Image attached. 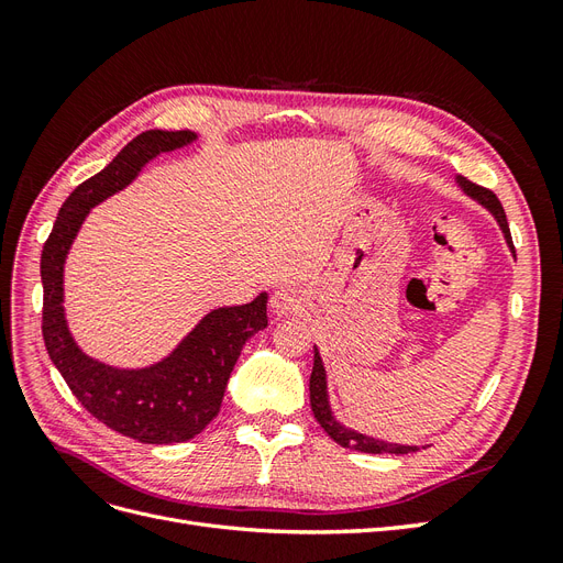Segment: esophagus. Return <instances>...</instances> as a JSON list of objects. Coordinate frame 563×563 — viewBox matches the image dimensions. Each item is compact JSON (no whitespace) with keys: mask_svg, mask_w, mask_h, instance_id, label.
<instances>
[{"mask_svg":"<svg viewBox=\"0 0 563 563\" xmlns=\"http://www.w3.org/2000/svg\"><path fill=\"white\" fill-rule=\"evenodd\" d=\"M269 308L277 317H291L302 310V298L294 288H279V291L272 294Z\"/></svg>","mask_w":563,"mask_h":563,"instance_id":"34e87169","label":"esophagus"}]
</instances>
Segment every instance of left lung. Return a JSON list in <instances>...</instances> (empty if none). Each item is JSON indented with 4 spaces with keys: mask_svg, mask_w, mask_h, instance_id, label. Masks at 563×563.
Here are the masks:
<instances>
[{
    "mask_svg": "<svg viewBox=\"0 0 563 563\" xmlns=\"http://www.w3.org/2000/svg\"><path fill=\"white\" fill-rule=\"evenodd\" d=\"M455 183L470 199H474L476 203H482V207L493 218H496V223L500 225V230L505 234V242H507L509 251H512V255L517 258L512 234H509V225H507V216H505V209H503V203L498 201V197L493 195L490 190H486V187L474 185L463 176H457ZM310 404H312V413H314L317 422L323 428V432H327L335 441V444H340L343 449H354V451H362V453H395V455L418 451V446L389 444V441H383V439L356 432L352 428H345V424L333 416V408H331V401H329L327 368H323V362H321V354H319L317 345H314V366H312V376H310ZM422 449H428V446H422Z\"/></svg>",
    "mask_w": 563,
    "mask_h": 563,
    "instance_id": "1",
    "label": "left lung"
}]
</instances>
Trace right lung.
I'll return each instance as SVG.
<instances>
[{"label":"right lung","instance_id":"right-lung-1","mask_svg":"<svg viewBox=\"0 0 563 563\" xmlns=\"http://www.w3.org/2000/svg\"><path fill=\"white\" fill-rule=\"evenodd\" d=\"M195 141V131L152 129L135 135L103 172L84 180L65 199L42 251V333L51 362L93 418L143 444L187 441L218 416L242 347L251 335L267 329V294L203 314L162 362L117 368L84 352L67 327L65 258L96 203L124 190L147 162Z\"/></svg>","mask_w":563,"mask_h":563}]
</instances>
